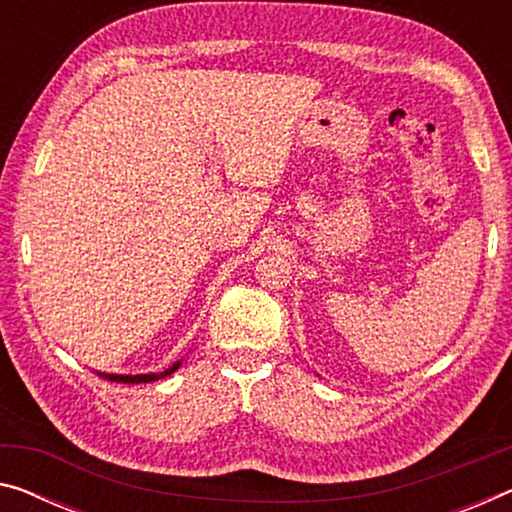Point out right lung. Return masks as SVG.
I'll list each match as a JSON object with an SVG mask.
<instances>
[{"instance_id": "right-lung-1", "label": "right lung", "mask_w": 512, "mask_h": 512, "mask_svg": "<svg viewBox=\"0 0 512 512\" xmlns=\"http://www.w3.org/2000/svg\"><path fill=\"white\" fill-rule=\"evenodd\" d=\"M178 366H180V361H176V364L171 366V368H167V371H164V373H148V375H114V373H98V375H102V377H105V380H112V382L139 384V382H155V380H160V377H167V375H171L174 371H178Z\"/></svg>"}]
</instances>
